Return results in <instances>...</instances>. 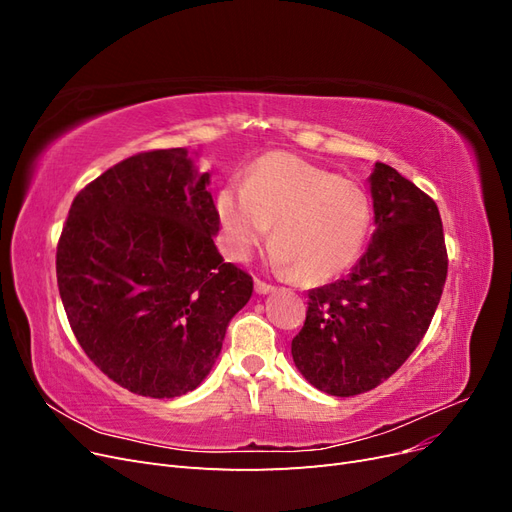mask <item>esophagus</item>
<instances>
[{
	"label": "esophagus",
	"instance_id": "obj_1",
	"mask_svg": "<svg viewBox=\"0 0 512 512\" xmlns=\"http://www.w3.org/2000/svg\"><path fill=\"white\" fill-rule=\"evenodd\" d=\"M254 288H256L258 294H269V292L275 290V286H271V284H267V282H262V280H256V282H254Z\"/></svg>",
	"mask_w": 512,
	"mask_h": 512
}]
</instances>
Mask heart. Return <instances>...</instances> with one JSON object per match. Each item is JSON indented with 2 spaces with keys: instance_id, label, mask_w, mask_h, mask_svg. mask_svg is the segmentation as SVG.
<instances>
[{
  "instance_id": "obj_1",
  "label": "heart",
  "mask_w": 512,
  "mask_h": 512,
  "mask_svg": "<svg viewBox=\"0 0 512 512\" xmlns=\"http://www.w3.org/2000/svg\"><path fill=\"white\" fill-rule=\"evenodd\" d=\"M224 247L245 260L269 235V260L292 269L297 280L318 284L348 271L361 256L371 224V205L359 183L290 153H271L245 185L218 194Z\"/></svg>"
}]
</instances>
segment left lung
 <instances>
[{"label": "left lung", "instance_id": "8db88e82", "mask_svg": "<svg viewBox=\"0 0 512 512\" xmlns=\"http://www.w3.org/2000/svg\"><path fill=\"white\" fill-rule=\"evenodd\" d=\"M376 232L352 271L307 292L292 359L318 391L376 389L425 337L442 297L448 256L438 205L389 164L369 177Z\"/></svg>", "mask_w": 512, "mask_h": 512}]
</instances>
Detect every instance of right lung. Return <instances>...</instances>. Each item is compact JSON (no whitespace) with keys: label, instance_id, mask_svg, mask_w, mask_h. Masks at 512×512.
<instances>
[{"label":"right lung","instance_id":"1","mask_svg":"<svg viewBox=\"0 0 512 512\" xmlns=\"http://www.w3.org/2000/svg\"><path fill=\"white\" fill-rule=\"evenodd\" d=\"M188 149L143 151L76 194L57 243V286L81 348L143 397L194 391L254 282L224 262L220 215Z\"/></svg>","mask_w":512,"mask_h":512}]
</instances>
